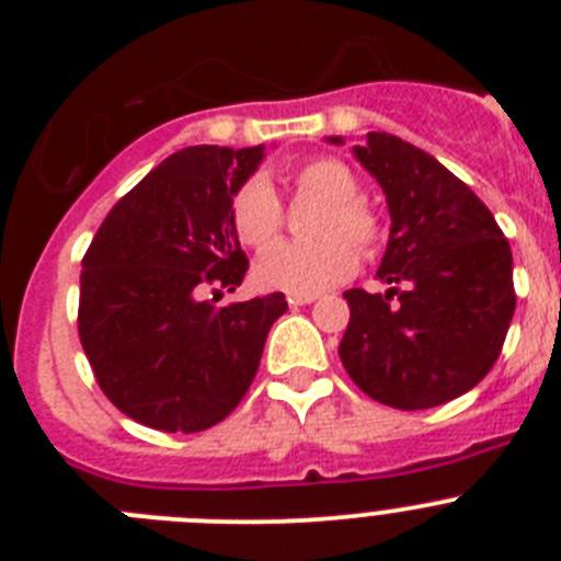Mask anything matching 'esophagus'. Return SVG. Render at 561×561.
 <instances>
[{"label":"esophagus","instance_id":"obj_1","mask_svg":"<svg viewBox=\"0 0 561 561\" xmlns=\"http://www.w3.org/2000/svg\"><path fill=\"white\" fill-rule=\"evenodd\" d=\"M286 300H289L291 309H297V306H309V304H314L317 295H289V297H286Z\"/></svg>","mask_w":561,"mask_h":561}]
</instances>
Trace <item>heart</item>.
I'll return each instance as SVG.
<instances>
[{"label": "heart", "mask_w": 561, "mask_h": 561, "mask_svg": "<svg viewBox=\"0 0 561 561\" xmlns=\"http://www.w3.org/2000/svg\"><path fill=\"white\" fill-rule=\"evenodd\" d=\"M291 185L300 199L323 202L311 221L314 241H280L255 261L257 286L289 295H317L354 275L359 250H374L379 219L359 199V182L340 160H311L295 168ZM232 225L250 247L270 244L284 227V210L270 182L250 180L232 199Z\"/></svg>", "instance_id": "1"}]
</instances>
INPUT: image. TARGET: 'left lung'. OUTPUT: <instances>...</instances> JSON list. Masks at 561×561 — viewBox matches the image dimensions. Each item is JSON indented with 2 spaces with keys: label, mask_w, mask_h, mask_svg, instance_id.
I'll use <instances>...</instances> for the list:
<instances>
[{
  "label": "left lung",
  "mask_w": 561,
  "mask_h": 561,
  "mask_svg": "<svg viewBox=\"0 0 561 561\" xmlns=\"http://www.w3.org/2000/svg\"><path fill=\"white\" fill-rule=\"evenodd\" d=\"M354 157L388 202L376 277L390 289L345 291L340 359L356 388L388 408H438L497 362L517 304L512 247L489 207L427 151L370 131Z\"/></svg>",
  "instance_id": "8db88e82"
}]
</instances>
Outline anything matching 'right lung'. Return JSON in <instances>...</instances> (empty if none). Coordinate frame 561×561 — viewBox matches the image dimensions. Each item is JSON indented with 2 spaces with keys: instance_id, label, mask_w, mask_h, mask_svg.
Wrapping results in <instances>:
<instances>
[{
  "instance_id": "right-lung-1",
  "label": "right lung",
  "mask_w": 561,
  "mask_h": 561,
  "mask_svg": "<svg viewBox=\"0 0 561 561\" xmlns=\"http://www.w3.org/2000/svg\"><path fill=\"white\" fill-rule=\"evenodd\" d=\"M264 146H191L123 196L92 238L81 272L78 334L114 408L162 433H202L236 410L261 365L280 291L213 306L250 266L232 199Z\"/></svg>"
}]
</instances>
